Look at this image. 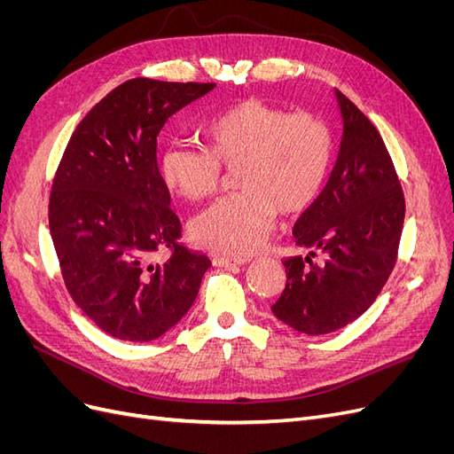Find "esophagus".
<instances>
[{"label": "esophagus", "instance_id": "obj_1", "mask_svg": "<svg viewBox=\"0 0 454 454\" xmlns=\"http://www.w3.org/2000/svg\"><path fill=\"white\" fill-rule=\"evenodd\" d=\"M215 267H235V265H246L250 259H242V257H225V255H215L214 259Z\"/></svg>", "mask_w": 454, "mask_h": 454}]
</instances>
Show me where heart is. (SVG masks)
<instances>
[{"label":"heart","instance_id":"heart-1","mask_svg":"<svg viewBox=\"0 0 454 454\" xmlns=\"http://www.w3.org/2000/svg\"><path fill=\"white\" fill-rule=\"evenodd\" d=\"M204 147L176 142L160 157L162 180L176 195L199 202L215 195L222 167L235 168L239 193L217 200L189 225L191 239L229 255L261 248L278 212L294 215L316 200L332 167L333 140L325 122L246 98L202 125Z\"/></svg>","mask_w":454,"mask_h":454}]
</instances>
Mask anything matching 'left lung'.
Wrapping results in <instances>:
<instances>
[{
  "label": "left lung",
  "mask_w": 454,
  "mask_h": 454,
  "mask_svg": "<svg viewBox=\"0 0 454 454\" xmlns=\"http://www.w3.org/2000/svg\"><path fill=\"white\" fill-rule=\"evenodd\" d=\"M342 138L329 180L294 227L309 254L284 259L286 287L270 307L295 332L325 335L373 305L395 265L405 200L379 130L335 90ZM318 253L324 262H314Z\"/></svg>",
  "instance_id": "left-lung-1"
}]
</instances>
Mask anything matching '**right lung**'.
<instances>
[{"label":"right lung","instance_id":"add662e5","mask_svg":"<svg viewBox=\"0 0 454 454\" xmlns=\"http://www.w3.org/2000/svg\"><path fill=\"white\" fill-rule=\"evenodd\" d=\"M214 87L130 79L79 122L59 164L49 229L62 278L75 305L115 339L162 337L195 303L212 265L177 242L182 225L157 167V136ZM162 249L173 254L157 262Z\"/></svg>","mask_w":454,"mask_h":454}]
</instances>
